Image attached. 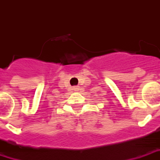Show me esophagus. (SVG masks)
<instances>
[{
  "label": "esophagus",
  "instance_id": "esophagus-1",
  "mask_svg": "<svg viewBox=\"0 0 160 160\" xmlns=\"http://www.w3.org/2000/svg\"><path fill=\"white\" fill-rule=\"evenodd\" d=\"M73 90L74 91V92H78V91L80 90V87H73Z\"/></svg>",
  "mask_w": 160,
  "mask_h": 160
}]
</instances>
